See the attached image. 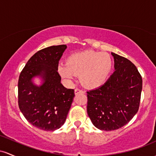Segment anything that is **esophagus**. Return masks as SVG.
Returning a JSON list of instances; mask_svg holds the SVG:
<instances>
[{
	"label": "esophagus",
	"instance_id": "obj_1",
	"mask_svg": "<svg viewBox=\"0 0 156 156\" xmlns=\"http://www.w3.org/2000/svg\"><path fill=\"white\" fill-rule=\"evenodd\" d=\"M74 93H75V94H79V93H85V92H84L83 90H81V89L76 88L74 90Z\"/></svg>",
	"mask_w": 156,
	"mask_h": 156
}]
</instances>
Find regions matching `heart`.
<instances>
[{"instance_id":"b5f03b06","label":"heart","mask_w":156,"mask_h":156,"mask_svg":"<svg viewBox=\"0 0 156 156\" xmlns=\"http://www.w3.org/2000/svg\"><path fill=\"white\" fill-rule=\"evenodd\" d=\"M113 66V59L108 53L88 50L70 55L67 64H59L57 71L68 81H72L80 75L84 86L96 88L106 83Z\"/></svg>"}]
</instances>
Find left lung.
<instances>
[{
  "instance_id": "1",
  "label": "left lung",
  "mask_w": 156,
  "mask_h": 156,
  "mask_svg": "<svg viewBox=\"0 0 156 156\" xmlns=\"http://www.w3.org/2000/svg\"><path fill=\"white\" fill-rule=\"evenodd\" d=\"M115 71L104 85L87 92V112L93 125L101 130H115L139 111L142 78L125 57L112 53Z\"/></svg>"
}]
</instances>
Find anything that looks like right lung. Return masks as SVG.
<instances>
[{"mask_svg": "<svg viewBox=\"0 0 156 156\" xmlns=\"http://www.w3.org/2000/svg\"><path fill=\"white\" fill-rule=\"evenodd\" d=\"M66 45H52L38 51L26 64L18 80V106L26 120L34 127L54 131L65 123L74 97V90L65 87L57 71ZM44 83L36 87L33 77Z\"/></svg>", "mask_w": 156, "mask_h": 156, "instance_id": "1", "label": "right lung"}]
</instances>
